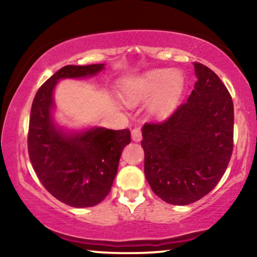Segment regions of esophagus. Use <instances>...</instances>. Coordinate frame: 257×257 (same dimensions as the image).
Returning a JSON list of instances; mask_svg holds the SVG:
<instances>
[{"label":"esophagus","mask_w":257,"mask_h":257,"mask_svg":"<svg viewBox=\"0 0 257 257\" xmlns=\"http://www.w3.org/2000/svg\"><path fill=\"white\" fill-rule=\"evenodd\" d=\"M131 136L135 142H140V140H142V130H140L139 126H135V127L131 130Z\"/></svg>","instance_id":"1"}]
</instances>
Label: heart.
Listing matches in <instances>:
<instances>
[{
    "label": "heart",
    "mask_w": 257,
    "mask_h": 257,
    "mask_svg": "<svg viewBox=\"0 0 257 257\" xmlns=\"http://www.w3.org/2000/svg\"><path fill=\"white\" fill-rule=\"evenodd\" d=\"M184 90L180 73L171 70H153L145 75L125 80L121 97L126 103L136 104L156 93L150 105L153 114L164 115L177 106Z\"/></svg>",
    "instance_id": "heart-1"
}]
</instances>
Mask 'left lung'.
Returning a JSON list of instances; mask_svg holds the SVG:
<instances>
[{
  "instance_id": "8db88e82",
  "label": "left lung",
  "mask_w": 257,
  "mask_h": 257,
  "mask_svg": "<svg viewBox=\"0 0 257 257\" xmlns=\"http://www.w3.org/2000/svg\"><path fill=\"white\" fill-rule=\"evenodd\" d=\"M198 82L186 103L164 121L146 122L145 177L161 200L184 206L208 194L233 153L234 105L215 72L194 63Z\"/></svg>"
}]
</instances>
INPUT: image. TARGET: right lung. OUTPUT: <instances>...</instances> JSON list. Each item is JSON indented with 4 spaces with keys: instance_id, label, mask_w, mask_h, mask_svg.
<instances>
[{
    "instance_id": "add662e5",
    "label": "right lung",
    "mask_w": 257,
    "mask_h": 257,
    "mask_svg": "<svg viewBox=\"0 0 257 257\" xmlns=\"http://www.w3.org/2000/svg\"><path fill=\"white\" fill-rule=\"evenodd\" d=\"M104 64L66 65L40 89L31 105L28 152L36 175L52 196L71 207H92L111 191L130 130L93 127L66 136L52 122V91L61 78L93 76Z\"/></svg>"
}]
</instances>
